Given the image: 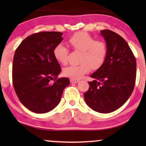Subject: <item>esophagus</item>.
<instances>
[{"mask_svg": "<svg viewBox=\"0 0 146 146\" xmlns=\"http://www.w3.org/2000/svg\"><path fill=\"white\" fill-rule=\"evenodd\" d=\"M79 82V80H75V79H70V82L71 83H74L76 84Z\"/></svg>", "mask_w": 146, "mask_h": 146, "instance_id": "34e87169", "label": "esophagus"}]
</instances>
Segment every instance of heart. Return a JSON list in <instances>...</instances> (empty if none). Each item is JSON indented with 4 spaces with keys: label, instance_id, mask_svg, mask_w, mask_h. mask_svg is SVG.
I'll return each instance as SVG.
<instances>
[{
    "label": "heart",
    "instance_id": "1",
    "mask_svg": "<svg viewBox=\"0 0 146 146\" xmlns=\"http://www.w3.org/2000/svg\"><path fill=\"white\" fill-rule=\"evenodd\" d=\"M68 42L74 50L82 52L80 57L81 64L72 65L64 69V76L72 79H80L90 70L91 67L97 69L104 62L107 55V46L100 40H95L94 38L84 32L75 33L68 40ZM54 56L56 60L62 64L68 62L69 50L68 48L60 43L54 48Z\"/></svg>",
    "mask_w": 146,
    "mask_h": 146
}]
</instances>
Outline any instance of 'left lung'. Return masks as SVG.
I'll return each mask as SVG.
<instances>
[{
  "instance_id": "8db88e82",
  "label": "left lung",
  "mask_w": 146,
  "mask_h": 146,
  "mask_svg": "<svg viewBox=\"0 0 146 146\" xmlns=\"http://www.w3.org/2000/svg\"><path fill=\"white\" fill-rule=\"evenodd\" d=\"M107 46L102 65L90 77L89 89L84 93L88 106L98 112L110 113L124 104L135 86V58L126 41L110 30L101 31Z\"/></svg>"
}]
</instances>
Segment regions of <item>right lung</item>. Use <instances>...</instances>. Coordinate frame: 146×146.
<instances>
[{
	"label": "right lung",
	"instance_id": "obj_1",
	"mask_svg": "<svg viewBox=\"0 0 146 146\" xmlns=\"http://www.w3.org/2000/svg\"><path fill=\"white\" fill-rule=\"evenodd\" d=\"M63 33L40 32L26 38L16 50L13 64V83L18 98L29 110L48 112L58 104L68 78H60L58 62L54 48Z\"/></svg>",
	"mask_w": 146,
	"mask_h": 146
}]
</instances>
